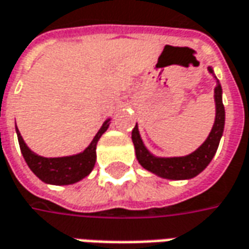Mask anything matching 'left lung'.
<instances>
[{
    "instance_id": "1",
    "label": "left lung",
    "mask_w": 249,
    "mask_h": 249,
    "mask_svg": "<svg viewBox=\"0 0 249 249\" xmlns=\"http://www.w3.org/2000/svg\"><path fill=\"white\" fill-rule=\"evenodd\" d=\"M210 74L214 75V70L208 67ZM215 98V122L214 126L211 128V133L208 134L207 140L198 146L195 152L186 156L179 158H158L152 155L151 152L146 149V146L141 140L138 126L133 128L131 131V140L136 149V156L138 163L148 171L156 174L160 178L166 179H191L193 177L198 175L204 168L210 164V161L216 153L218 145L221 141V137L223 134L225 127V107L222 103V88L219 81L216 79V86L214 89Z\"/></svg>"
}]
</instances>
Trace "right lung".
<instances>
[{"label":"right lung","mask_w":249,"mask_h":249,"mask_svg":"<svg viewBox=\"0 0 249 249\" xmlns=\"http://www.w3.org/2000/svg\"><path fill=\"white\" fill-rule=\"evenodd\" d=\"M109 121L107 119L98 133L94 136L90 145L81 153L64 158H43L39 156L28 148L23 137L20 136L16 127L18 140H19L20 151L26 160L30 170L34 173L41 181L51 185H71L83 179L91 173L96 164V146L100 137L107 131L109 126Z\"/></svg>","instance_id":"add662e5"}]
</instances>
